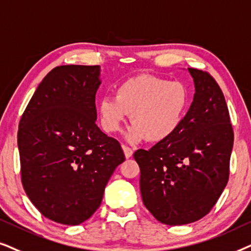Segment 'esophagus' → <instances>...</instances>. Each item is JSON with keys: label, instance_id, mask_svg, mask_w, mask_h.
I'll return each mask as SVG.
<instances>
[{"label": "esophagus", "instance_id": "1", "mask_svg": "<svg viewBox=\"0 0 251 251\" xmlns=\"http://www.w3.org/2000/svg\"><path fill=\"white\" fill-rule=\"evenodd\" d=\"M123 150H124V153H125L126 158H129V157H132V155H133L132 148H129V147H127V146H123Z\"/></svg>", "mask_w": 251, "mask_h": 251}]
</instances>
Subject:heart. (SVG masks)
<instances>
[{
	"label": "heart",
	"instance_id": "heart-1",
	"mask_svg": "<svg viewBox=\"0 0 251 251\" xmlns=\"http://www.w3.org/2000/svg\"><path fill=\"white\" fill-rule=\"evenodd\" d=\"M190 102L192 94L183 82L143 73L124 80L117 87L116 99L103 98L99 113L105 132L120 131L131 115L128 142H163L181 127Z\"/></svg>",
	"mask_w": 251,
	"mask_h": 251
}]
</instances>
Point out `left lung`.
<instances>
[{"mask_svg":"<svg viewBox=\"0 0 251 251\" xmlns=\"http://www.w3.org/2000/svg\"><path fill=\"white\" fill-rule=\"evenodd\" d=\"M195 94L179 131L139 149L143 204L165 225H185L211 211L229 176L234 133L220 87L210 73L188 69Z\"/></svg>","mask_w":251,"mask_h":251,"instance_id":"1","label":"left lung"}]
</instances>
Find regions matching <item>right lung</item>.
Segmentation results:
<instances>
[{"label": "right lung", "instance_id": "right-lung-1", "mask_svg": "<svg viewBox=\"0 0 251 251\" xmlns=\"http://www.w3.org/2000/svg\"><path fill=\"white\" fill-rule=\"evenodd\" d=\"M99 65H62L38 86L18 128L22 183L42 216L79 225L101 205L120 143L98 127Z\"/></svg>", "mask_w": 251, "mask_h": 251}]
</instances>
